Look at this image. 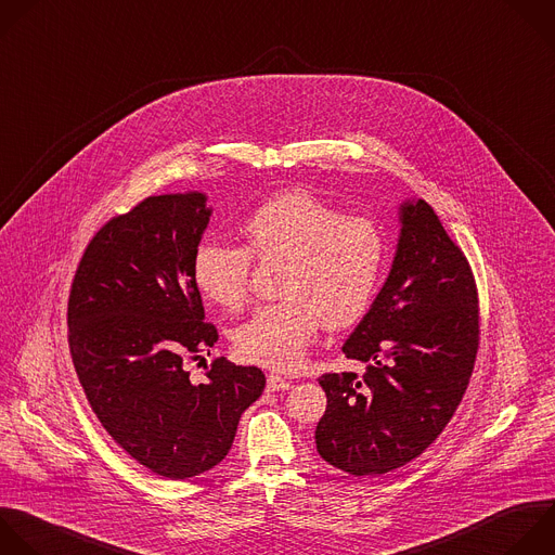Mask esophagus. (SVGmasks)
I'll return each mask as SVG.
<instances>
[{"label": "esophagus", "instance_id": "obj_1", "mask_svg": "<svg viewBox=\"0 0 555 555\" xmlns=\"http://www.w3.org/2000/svg\"><path fill=\"white\" fill-rule=\"evenodd\" d=\"M268 388L272 390V392H279V390H289L292 388V382L289 379H285V377H281V375H268Z\"/></svg>", "mask_w": 555, "mask_h": 555}]
</instances>
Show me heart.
I'll use <instances>...</instances> for the list:
<instances>
[{"instance_id": "1", "label": "heart", "mask_w": 555, "mask_h": 555, "mask_svg": "<svg viewBox=\"0 0 555 555\" xmlns=\"http://www.w3.org/2000/svg\"><path fill=\"white\" fill-rule=\"evenodd\" d=\"M246 248L203 242L194 255L198 289L222 309L248 298L253 259L285 261L281 302L261 307L235 331L237 352L274 371H292L320 324L346 328L371 309L386 272L388 248L379 227L346 218L307 192H287L255 209L242 224Z\"/></svg>"}]
</instances>
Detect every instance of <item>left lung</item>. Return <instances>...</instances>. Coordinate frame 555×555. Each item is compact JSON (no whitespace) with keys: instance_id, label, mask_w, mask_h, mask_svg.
<instances>
[{"instance_id":"1","label":"left lung","mask_w":555,"mask_h":555,"mask_svg":"<svg viewBox=\"0 0 555 555\" xmlns=\"http://www.w3.org/2000/svg\"><path fill=\"white\" fill-rule=\"evenodd\" d=\"M399 222L390 274L341 346L365 363V375L318 379L326 412L315 449L354 477L390 473L442 434L479 346L477 287L464 253L425 201H405Z\"/></svg>"}]
</instances>
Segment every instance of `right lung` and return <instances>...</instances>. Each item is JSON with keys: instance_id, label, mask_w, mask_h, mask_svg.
Wrapping results in <instances>:
<instances>
[{"instance_id": "obj_1", "label": "right lung", "mask_w": 555, "mask_h": 555, "mask_svg": "<svg viewBox=\"0 0 555 555\" xmlns=\"http://www.w3.org/2000/svg\"><path fill=\"white\" fill-rule=\"evenodd\" d=\"M211 214L201 192L145 198L95 233L69 294V350L91 410L130 457L167 479L218 466L266 388L259 367L224 357L203 384L184 371V359L218 341L194 281Z\"/></svg>"}]
</instances>
